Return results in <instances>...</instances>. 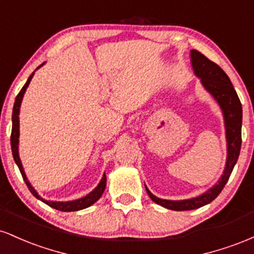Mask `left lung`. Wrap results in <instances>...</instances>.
<instances>
[{"label": "left lung", "instance_id": "8db88e82", "mask_svg": "<svg viewBox=\"0 0 254 254\" xmlns=\"http://www.w3.org/2000/svg\"><path fill=\"white\" fill-rule=\"evenodd\" d=\"M191 61L193 66L194 74L200 77L204 88L217 100L224 115V124H226L227 133V144H228V156H227L226 168H224L223 176L218 180V183L208 192L203 193L202 196L191 198L185 200H167L161 199L154 196L151 192L145 188L148 194L153 202L171 210L183 211V210H193L200 206L209 204L216 198L221 191L223 190L224 185L228 182L233 168L238 161L239 154L241 148V123H243V107H241L240 99H239L234 87L230 82L229 77L222 70L220 65L212 62L200 54L199 51H191Z\"/></svg>", "mask_w": 254, "mask_h": 254}]
</instances>
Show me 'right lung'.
<instances>
[{
    "instance_id": "1",
    "label": "right lung",
    "mask_w": 254,
    "mask_h": 254,
    "mask_svg": "<svg viewBox=\"0 0 254 254\" xmlns=\"http://www.w3.org/2000/svg\"><path fill=\"white\" fill-rule=\"evenodd\" d=\"M42 65H43V64H42ZM42 65H39V66H42ZM39 66H38V68H39ZM33 75H34V72H32V74L30 75V77H28L27 82L25 83V86L22 87L21 90L19 92V94L16 95L15 103H14L13 116H11L13 127H11V135H10V145H11V153H13L14 161H15L17 167H19L20 173H21L22 178H24L26 185H27L28 190L31 191V193L33 194V196L36 198H38V199L42 200V202L48 204L49 206H51V208L56 209V210H60V211H77V210H81V209L88 208V206L92 205L93 203L97 202L99 198L101 197V194L104 193L105 188H106V176H105V174H104L103 179H101L100 184H99L97 188H95L94 191L90 192V193L87 194L86 197L80 198V199H76V200H72V202H49V200L43 199V198L37 193L36 190L32 188L30 182H28L27 178H26V174L24 172V168H22L21 161H20L19 151H17V144H19V112H20V105H21L22 97H24L26 88H27L28 84H30L32 77H33Z\"/></svg>"
}]
</instances>
